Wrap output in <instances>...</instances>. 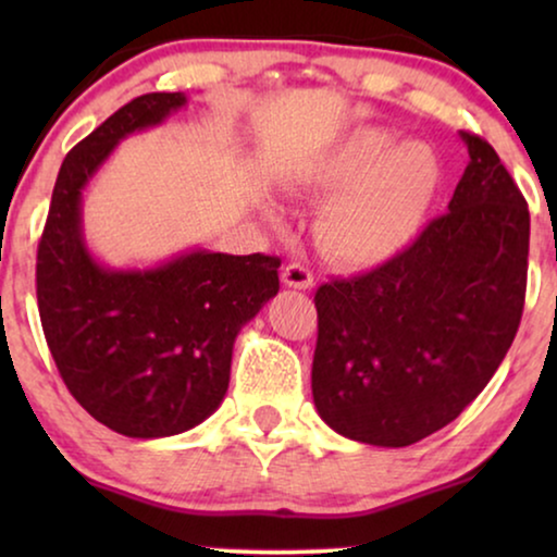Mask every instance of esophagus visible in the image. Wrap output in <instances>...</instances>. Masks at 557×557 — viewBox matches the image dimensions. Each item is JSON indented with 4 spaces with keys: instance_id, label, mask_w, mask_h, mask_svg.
Segmentation results:
<instances>
[{
    "instance_id": "esophagus-1",
    "label": "esophagus",
    "mask_w": 557,
    "mask_h": 557,
    "mask_svg": "<svg viewBox=\"0 0 557 557\" xmlns=\"http://www.w3.org/2000/svg\"><path fill=\"white\" fill-rule=\"evenodd\" d=\"M281 281L292 288H311L314 286V273H311L304 263H288L281 271Z\"/></svg>"
}]
</instances>
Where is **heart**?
Returning <instances> with one entry per match:
<instances>
[{"mask_svg": "<svg viewBox=\"0 0 557 557\" xmlns=\"http://www.w3.org/2000/svg\"><path fill=\"white\" fill-rule=\"evenodd\" d=\"M441 159L425 141H400L387 128L349 134L304 185L334 193L317 223L324 250L349 265L400 253L421 231L441 187Z\"/></svg>", "mask_w": 557, "mask_h": 557, "instance_id": "b5f03b06", "label": "heart"}]
</instances>
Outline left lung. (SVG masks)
<instances>
[{"label":"left lung","mask_w":557,"mask_h":557,"mask_svg":"<svg viewBox=\"0 0 557 557\" xmlns=\"http://www.w3.org/2000/svg\"><path fill=\"white\" fill-rule=\"evenodd\" d=\"M448 212L391 261L317 288L311 393L322 421L410 446L454 421L512 345L528 288L530 210L482 136Z\"/></svg>","instance_id":"obj_1"}]
</instances>
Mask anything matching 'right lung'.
I'll use <instances>...</instances> for the list:
<instances>
[{"instance_id":"1","label":"right lung","mask_w":557,"mask_h":557,"mask_svg":"<svg viewBox=\"0 0 557 557\" xmlns=\"http://www.w3.org/2000/svg\"><path fill=\"white\" fill-rule=\"evenodd\" d=\"M185 94L134 98L67 151L37 246V307L67 391L98 423L162 438L215 413L233 345L271 296L281 258L193 250L147 271L103 269L88 253L81 195L124 136L157 126Z\"/></svg>"}]
</instances>
